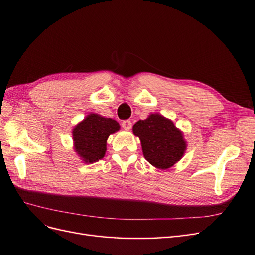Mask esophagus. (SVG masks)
<instances>
[{"instance_id":"obj_1","label":"esophagus","mask_w":255,"mask_h":255,"mask_svg":"<svg viewBox=\"0 0 255 255\" xmlns=\"http://www.w3.org/2000/svg\"><path fill=\"white\" fill-rule=\"evenodd\" d=\"M121 126H122V128L125 130H129L130 128H132V122H130L129 120H125L121 123Z\"/></svg>"}]
</instances>
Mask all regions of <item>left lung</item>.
<instances>
[{
    "instance_id": "obj_1",
    "label": "left lung",
    "mask_w": 255,
    "mask_h": 255,
    "mask_svg": "<svg viewBox=\"0 0 255 255\" xmlns=\"http://www.w3.org/2000/svg\"><path fill=\"white\" fill-rule=\"evenodd\" d=\"M133 134L140 139L144 158L157 169L166 170L176 164L187 149L183 132L172 120L158 113L137 121Z\"/></svg>"
}]
</instances>
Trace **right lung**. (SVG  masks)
<instances>
[{"instance_id": "right-lung-1", "label": "right lung", "mask_w": 255, "mask_h": 255, "mask_svg": "<svg viewBox=\"0 0 255 255\" xmlns=\"http://www.w3.org/2000/svg\"><path fill=\"white\" fill-rule=\"evenodd\" d=\"M119 129L116 120L90 113L72 129L73 149L85 164H94L104 157L107 138Z\"/></svg>"}]
</instances>
